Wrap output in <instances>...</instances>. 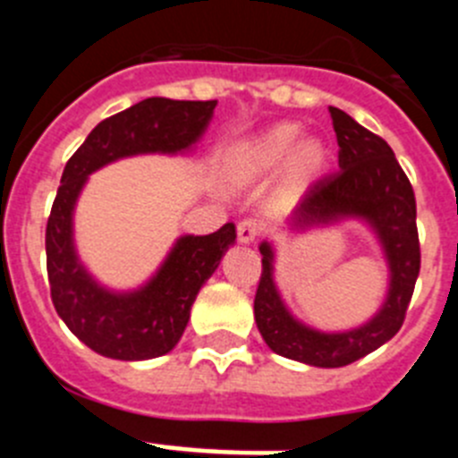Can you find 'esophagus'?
Segmentation results:
<instances>
[{
    "label": "esophagus",
    "instance_id": "esophagus-1",
    "mask_svg": "<svg viewBox=\"0 0 458 458\" xmlns=\"http://www.w3.org/2000/svg\"><path fill=\"white\" fill-rule=\"evenodd\" d=\"M259 233H261V225H259V220H254V217L238 222V241L241 242H252Z\"/></svg>",
    "mask_w": 458,
    "mask_h": 458
}]
</instances>
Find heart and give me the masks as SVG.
<instances>
[{
  "label": "heart",
  "instance_id": "1",
  "mask_svg": "<svg viewBox=\"0 0 458 458\" xmlns=\"http://www.w3.org/2000/svg\"><path fill=\"white\" fill-rule=\"evenodd\" d=\"M298 140H301V128L295 123L275 125L264 135L238 147L236 167L245 176H264L291 157L289 185L302 188L326 165V148L317 140H305L301 145L297 144Z\"/></svg>",
  "mask_w": 458,
  "mask_h": 458
}]
</instances>
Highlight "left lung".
<instances>
[{"instance_id":"1","label":"left lung","mask_w":458,"mask_h":458,"mask_svg":"<svg viewBox=\"0 0 458 458\" xmlns=\"http://www.w3.org/2000/svg\"><path fill=\"white\" fill-rule=\"evenodd\" d=\"M339 144V169L311 183L293 213L295 226L362 217L378 233L390 291L386 305L365 326L349 333H318L295 321L273 282V248L261 242V277L254 295V318L264 342L277 355L311 367H346L394 337L406 318L420 275L415 192L383 137L362 128L346 112L330 107Z\"/></svg>"}]
</instances>
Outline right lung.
I'll return each instance as SVG.
<instances>
[{
	"label": "right lung",
	"instance_id": "right-lung-1",
	"mask_svg": "<svg viewBox=\"0 0 458 458\" xmlns=\"http://www.w3.org/2000/svg\"><path fill=\"white\" fill-rule=\"evenodd\" d=\"M217 100L147 98L100 121L62 174L46 229L47 279L56 314L91 351L112 360H148L179 344L201 284L236 242L226 222L208 236L176 241L163 268L132 293H112L89 277L72 248V208L84 181L103 165L137 153H179L199 140Z\"/></svg>",
	"mask_w": 458,
	"mask_h": 458
}]
</instances>
